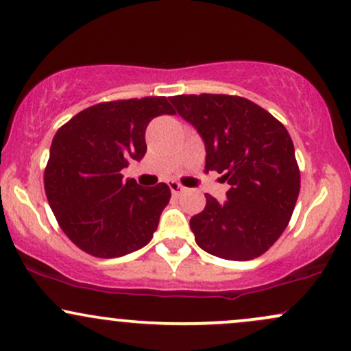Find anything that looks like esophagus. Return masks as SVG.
<instances>
[{
    "mask_svg": "<svg viewBox=\"0 0 351 351\" xmlns=\"http://www.w3.org/2000/svg\"><path fill=\"white\" fill-rule=\"evenodd\" d=\"M168 186H170L173 196H180L181 193H183L184 189H186V188L183 186V184H180L178 181H170V183H168Z\"/></svg>",
    "mask_w": 351,
    "mask_h": 351,
    "instance_id": "obj_1",
    "label": "esophagus"
}]
</instances>
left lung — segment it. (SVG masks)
Listing matches in <instances>:
<instances>
[{
    "mask_svg": "<svg viewBox=\"0 0 351 351\" xmlns=\"http://www.w3.org/2000/svg\"><path fill=\"white\" fill-rule=\"evenodd\" d=\"M178 114L206 145L204 171L223 173L228 199L211 195L189 219L196 244L228 261H251L271 249L291 221L300 191V170L287 128L239 95L170 97Z\"/></svg>",
    "mask_w": 351,
    "mask_h": 351,
    "instance_id": "left-lung-1",
    "label": "left lung"
}]
</instances>
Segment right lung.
I'll return each instance as SVG.
<instances>
[{"mask_svg": "<svg viewBox=\"0 0 351 351\" xmlns=\"http://www.w3.org/2000/svg\"><path fill=\"white\" fill-rule=\"evenodd\" d=\"M163 114H175L167 97L100 102L52 138L44 189L60 229L84 252L112 259L152 241L170 188L138 186L120 171L143 158L147 125Z\"/></svg>", "mask_w": 351, "mask_h": 351, "instance_id": "add662e5", "label": "right lung"}]
</instances>
